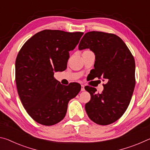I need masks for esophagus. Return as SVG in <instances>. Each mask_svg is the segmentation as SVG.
I'll use <instances>...</instances> for the list:
<instances>
[{"mask_svg": "<svg viewBox=\"0 0 150 150\" xmlns=\"http://www.w3.org/2000/svg\"><path fill=\"white\" fill-rule=\"evenodd\" d=\"M85 89V86L82 85H81V91H84Z\"/></svg>", "mask_w": 150, "mask_h": 150, "instance_id": "1", "label": "esophagus"}]
</instances>
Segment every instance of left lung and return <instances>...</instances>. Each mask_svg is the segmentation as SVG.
Wrapping results in <instances>:
<instances>
[{
    "instance_id": "8db88e82",
    "label": "left lung",
    "mask_w": 150,
    "mask_h": 150,
    "mask_svg": "<svg viewBox=\"0 0 150 150\" xmlns=\"http://www.w3.org/2000/svg\"><path fill=\"white\" fill-rule=\"evenodd\" d=\"M89 49L95 55L94 77L103 81L101 93L95 88L85 87L91 100L85 110L91 120L100 125H108L118 120L130 103L135 87V61L122 40L112 34L101 32L86 33L79 50Z\"/></svg>"
}]
</instances>
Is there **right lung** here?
Returning a JSON list of instances; mask_svg holds the SVG:
<instances>
[{"label":"right lung","mask_w":150,"mask_h":150,"mask_svg":"<svg viewBox=\"0 0 150 150\" xmlns=\"http://www.w3.org/2000/svg\"><path fill=\"white\" fill-rule=\"evenodd\" d=\"M83 35L45 30L30 38L20 50L15 64L18 93L28 114L38 123L52 126L59 122L69 100L81 91L79 83L65 87L54 75L65 70L69 52Z\"/></svg>","instance_id":"right-lung-1"}]
</instances>
